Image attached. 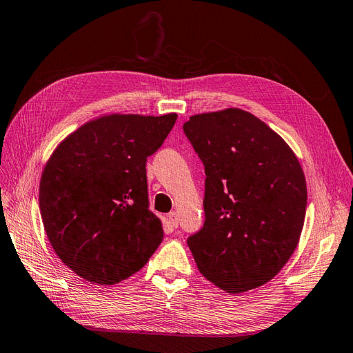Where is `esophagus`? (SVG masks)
I'll return each mask as SVG.
<instances>
[{"label":"esophagus","instance_id":"esophagus-1","mask_svg":"<svg viewBox=\"0 0 353 353\" xmlns=\"http://www.w3.org/2000/svg\"><path fill=\"white\" fill-rule=\"evenodd\" d=\"M168 218H169V222L172 223V227H174V228H176V227H178V223H179L178 213H176V212H170L169 215H168Z\"/></svg>","mask_w":353,"mask_h":353}]
</instances>
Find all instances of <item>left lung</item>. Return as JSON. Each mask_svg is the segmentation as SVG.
Segmentation results:
<instances>
[{
	"label": "left lung",
	"mask_w": 353,
	"mask_h": 353,
	"mask_svg": "<svg viewBox=\"0 0 353 353\" xmlns=\"http://www.w3.org/2000/svg\"><path fill=\"white\" fill-rule=\"evenodd\" d=\"M184 134L205 165V223L187 240L199 271L231 294L272 280L297 248L306 181L283 138L241 109L191 116Z\"/></svg>",
	"instance_id": "8db88e82"
}]
</instances>
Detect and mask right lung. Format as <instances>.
Here are the masks:
<instances>
[{"label": "right lung", "mask_w": 353, "mask_h": 353, "mask_svg": "<svg viewBox=\"0 0 353 353\" xmlns=\"http://www.w3.org/2000/svg\"><path fill=\"white\" fill-rule=\"evenodd\" d=\"M175 121L176 113L103 116L51 154L39 184L42 223L61 262L83 280H126L162 243V222L148 209L145 162Z\"/></svg>", "instance_id": "obj_1"}]
</instances>
